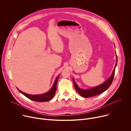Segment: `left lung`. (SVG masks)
Masks as SVG:
<instances>
[{"label": "left lung", "instance_id": "obj_1", "mask_svg": "<svg viewBox=\"0 0 131 131\" xmlns=\"http://www.w3.org/2000/svg\"><path fill=\"white\" fill-rule=\"evenodd\" d=\"M117 61H118V58L117 56L116 64L115 65V68L114 69L113 73L111 74V75L105 82H104L103 83L96 87H94L89 89H82L78 86L77 84L76 83L75 81H74V79H73L72 80H73L74 86V88H75V89L77 91V92L81 96H82L83 97H90L99 95L101 94V93L105 92L110 86L112 82H113V81L114 80V78L115 76V69L117 65Z\"/></svg>", "mask_w": 131, "mask_h": 131}]
</instances>
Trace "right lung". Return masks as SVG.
I'll return each instance as SVG.
<instances>
[{"label": "right lung", "mask_w": 131, "mask_h": 131, "mask_svg": "<svg viewBox=\"0 0 131 131\" xmlns=\"http://www.w3.org/2000/svg\"><path fill=\"white\" fill-rule=\"evenodd\" d=\"M59 75L57 77V78H56L51 89L48 92L44 93V94H38V95L28 94H27V93L23 92L22 91H20L17 88V89L18 90V91H19L20 93H21L22 94H23L26 97H27L28 99H29L32 101H36V102L49 101L52 100L55 95L56 90H57V82H58V81L59 79Z\"/></svg>", "instance_id": "right-lung-1"}]
</instances>
